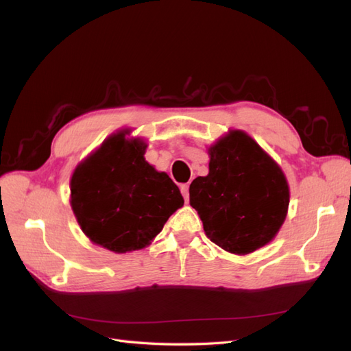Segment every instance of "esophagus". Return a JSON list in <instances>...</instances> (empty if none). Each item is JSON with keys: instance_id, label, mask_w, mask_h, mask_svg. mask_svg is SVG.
<instances>
[{"instance_id": "34e87169", "label": "esophagus", "mask_w": 351, "mask_h": 351, "mask_svg": "<svg viewBox=\"0 0 351 351\" xmlns=\"http://www.w3.org/2000/svg\"><path fill=\"white\" fill-rule=\"evenodd\" d=\"M189 184H181V187H180V190H181V195H183V197H184V200H186V203H189Z\"/></svg>"}]
</instances>
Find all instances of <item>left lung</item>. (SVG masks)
<instances>
[{"label":"left lung","instance_id":"obj_1","mask_svg":"<svg viewBox=\"0 0 351 351\" xmlns=\"http://www.w3.org/2000/svg\"><path fill=\"white\" fill-rule=\"evenodd\" d=\"M209 174L190 184V204L208 238L244 256L279 232L289 208L282 168L243 130H231L209 148Z\"/></svg>","mask_w":351,"mask_h":351}]
</instances>
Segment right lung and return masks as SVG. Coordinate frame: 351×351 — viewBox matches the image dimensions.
Wrapping results in <instances>:
<instances>
[{
	"label": "right lung",
	"instance_id": "obj_1",
	"mask_svg": "<svg viewBox=\"0 0 351 351\" xmlns=\"http://www.w3.org/2000/svg\"><path fill=\"white\" fill-rule=\"evenodd\" d=\"M126 134L107 138L71 178V206L82 232L117 254L149 245L184 204L174 181L145 161L147 143Z\"/></svg>",
	"mask_w": 351,
	"mask_h": 351
}]
</instances>
